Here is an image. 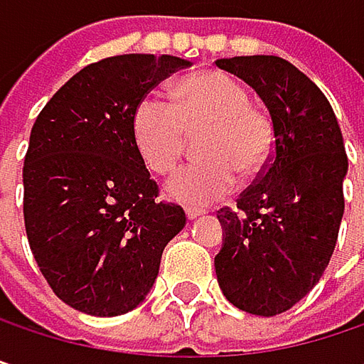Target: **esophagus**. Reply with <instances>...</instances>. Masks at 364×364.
Returning a JSON list of instances; mask_svg holds the SVG:
<instances>
[{
	"label": "esophagus",
	"instance_id": "esophagus-1",
	"mask_svg": "<svg viewBox=\"0 0 364 364\" xmlns=\"http://www.w3.org/2000/svg\"><path fill=\"white\" fill-rule=\"evenodd\" d=\"M185 215H187V219H189V221H193V219H198V217L202 215V210H200V208H191V206H189V208H185Z\"/></svg>",
	"mask_w": 364,
	"mask_h": 364
}]
</instances>
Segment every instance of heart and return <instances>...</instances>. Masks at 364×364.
I'll use <instances>...</instances> for the list:
<instances>
[{
	"mask_svg": "<svg viewBox=\"0 0 364 364\" xmlns=\"http://www.w3.org/2000/svg\"><path fill=\"white\" fill-rule=\"evenodd\" d=\"M200 139L196 160L168 181V196L187 206H208L230 196L240 181L257 179L272 162V119L253 107L249 90L228 73L200 71L173 90V103L147 95L132 113V139L149 171L168 175Z\"/></svg>",
	"mask_w": 364,
	"mask_h": 364,
	"instance_id": "obj_1",
	"label": "heart"
}]
</instances>
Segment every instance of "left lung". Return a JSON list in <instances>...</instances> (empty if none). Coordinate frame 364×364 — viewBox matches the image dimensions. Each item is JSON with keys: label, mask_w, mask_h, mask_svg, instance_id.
Here are the masks:
<instances>
[{"label": "left lung", "mask_w": 364, "mask_h": 364, "mask_svg": "<svg viewBox=\"0 0 364 364\" xmlns=\"http://www.w3.org/2000/svg\"><path fill=\"white\" fill-rule=\"evenodd\" d=\"M245 80L269 111L276 147L269 166L217 213L223 247L215 257L230 304L276 316L304 299L327 269L343 217L348 156L321 88L280 56L215 60Z\"/></svg>", "instance_id": "obj_1"}]
</instances>
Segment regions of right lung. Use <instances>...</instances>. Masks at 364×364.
Masks as SVG:
<instances>
[{
    "label": "right lung",
    "instance_id": "right-lung-1",
    "mask_svg": "<svg viewBox=\"0 0 364 364\" xmlns=\"http://www.w3.org/2000/svg\"><path fill=\"white\" fill-rule=\"evenodd\" d=\"M189 60L119 54L77 71L39 111L23 166L25 230L50 289L92 316L134 310L185 213L158 200L132 139L143 97Z\"/></svg>",
    "mask_w": 364,
    "mask_h": 364
}]
</instances>
